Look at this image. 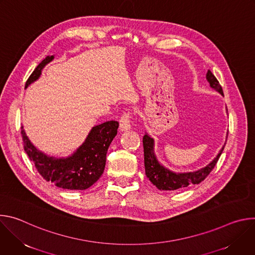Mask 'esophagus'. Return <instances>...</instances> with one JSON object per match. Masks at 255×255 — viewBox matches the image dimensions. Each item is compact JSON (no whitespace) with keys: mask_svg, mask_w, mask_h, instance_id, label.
Instances as JSON below:
<instances>
[{"mask_svg":"<svg viewBox=\"0 0 255 255\" xmlns=\"http://www.w3.org/2000/svg\"><path fill=\"white\" fill-rule=\"evenodd\" d=\"M131 118L132 113L130 111H126L123 113L120 119V130L121 131H127L131 128Z\"/></svg>","mask_w":255,"mask_h":255,"instance_id":"esophagus-1","label":"esophagus"}]
</instances>
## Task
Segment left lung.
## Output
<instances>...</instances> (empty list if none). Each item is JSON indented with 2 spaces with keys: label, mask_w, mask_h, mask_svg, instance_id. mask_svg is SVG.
Masks as SVG:
<instances>
[{
  "label": "left lung",
  "mask_w": 255,
  "mask_h": 255,
  "mask_svg": "<svg viewBox=\"0 0 255 255\" xmlns=\"http://www.w3.org/2000/svg\"><path fill=\"white\" fill-rule=\"evenodd\" d=\"M206 79L212 89L224 96L222 87L215 78V76L212 74L211 70H208ZM224 146L221 148L217 156L205 167L196 171L176 173L160 164L154 152V139L150 137L147 133H145V135L143 136L145 174H146L151 183L160 191H174L187 188L188 186L198 185L209 175V173L215 167L218 159H219L224 149Z\"/></svg>",
  "instance_id": "1"
}]
</instances>
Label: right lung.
<instances>
[{"label":"right lung","instance_id":"obj_1","mask_svg":"<svg viewBox=\"0 0 255 255\" xmlns=\"http://www.w3.org/2000/svg\"><path fill=\"white\" fill-rule=\"evenodd\" d=\"M53 58L54 55H48L37 65L27 80L25 89L40 78L42 69ZM118 127L117 121H108L94 126L84 143L74 153L59 158L49 156L36 148L26 135L23 126L21 134L27 155L45 180L51 181L61 189L83 191L92 187L103 174L107 151L117 135Z\"/></svg>","mask_w":255,"mask_h":255}]
</instances>
